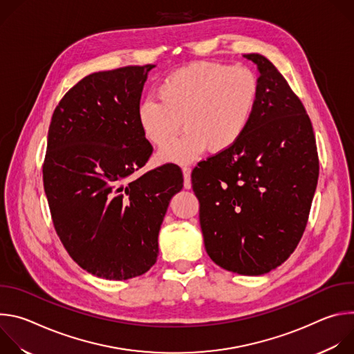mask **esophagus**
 Instances as JSON below:
<instances>
[{"mask_svg": "<svg viewBox=\"0 0 354 354\" xmlns=\"http://www.w3.org/2000/svg\"><path fill=\"white\" fill-rule=\"evenodd\" d=\"M182 174H183V186H185V189H190L192 187V179H190L192 169L189 167H182Z\"/></svg>", "mask_w": 354, "mask_h": 354, "instance_id": "1", "label": "esophagus"}]
</instances>
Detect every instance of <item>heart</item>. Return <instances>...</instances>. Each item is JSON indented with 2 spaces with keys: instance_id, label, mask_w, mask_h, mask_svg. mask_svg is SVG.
Wrapping results in <instances>:
<instances>
[{
  "instance_id": "obj_1",
  "label": "heart",
  "mask_w": 354,
  "mask_h": 354,
  "mask_svg": "<svg viewBox=\"0 0 354 354\" xmlns=\"http://www.w3.org/2000/svg\"><path fill=\"white\" fill-rule=\"evenodd\" d=\"M157 95L137 108L138 127L160 151V162L187 164L203 151L223 153L246 133L259 100L258 75L245 66L194 63L178 68L158 84Z\"/></svg>"
}]
</instances>
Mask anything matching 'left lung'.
<instances>
[{"mask_svg":"<svg viewBox=\"0 0 354 354\" xmlns=\"http://www.w3.org/2000/svg\"><path fill=\"white\" fill-rule=\"evenodd\" d=\"M259 71V100L243 137L200 162L192 187L209 257L220 268L261 276L280 266L306 230L319 162L311 120L279 70L243 55Z\"/></svg>","mask_w":354,"mask_h":354,"instance_id":"8db88e82","label":"left lung"}]
</instances>
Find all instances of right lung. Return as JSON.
Instances as JSON below:
<instances>
[{"label": "right lung", "mask_w": 354, "mask_h": 354, "mask_svg": "<svg viewBox=\"0 0 354 354\" xmlns=\"http://www.w3.org/2000/svg\"><path fill=\"white\" fill-rule=\"evenodd\" d=\"M154 67L86 75L48 127L43 185L55 228L74 262L100 279H133L157 262L161 224L183 187L174 164L131 178L153 153L137 108Z\"/></svg>", "instance_id": "add662e5"}]
</instances>
